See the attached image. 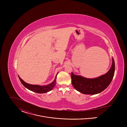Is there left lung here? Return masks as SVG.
<instances>
[{"label": "left lung", "instance_id": "left-lung-1", "mask_svg": "<svg viewBox=\"0 0 127 127\" xmlns=\"http://www.w3.org/2000/svg\"><path fill=\"white\" fill-rule=\"evenodd\" d=\"M115 70V61L113 58L112 65L107 73L98 77L89 79L72 72L71 77L72 84L78 92L86 95H95L106 89L112 82Z\"/></svg>", "mask_w": 127, "mask_h": 127}]
</instances>
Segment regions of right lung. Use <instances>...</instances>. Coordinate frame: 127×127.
Segmentation results:
<instances>
[{"label":"right lung","mask_w":127,"mask_h":127,"mask_svg":"<svg viewBox=\"0 0 127 127\" xmlns=\"http://www.w3.org/2000/svg\"><path fill=\"white\" fill-rule=\"evenodd\" d=\"M57 75H56L55 79H54V80L52 83H51L48 85H43V86H40L39 85H32V84L27 83L26 82H25L23 80H22L20 77V76H19V77L21 82L23 84V85L28 89L34 93H37L39 94H43V93H46L51 91V90L54 88V87L55 86L56 83Z\"/></svg>","instance_id":"right-lung-1"}]
</instances>
